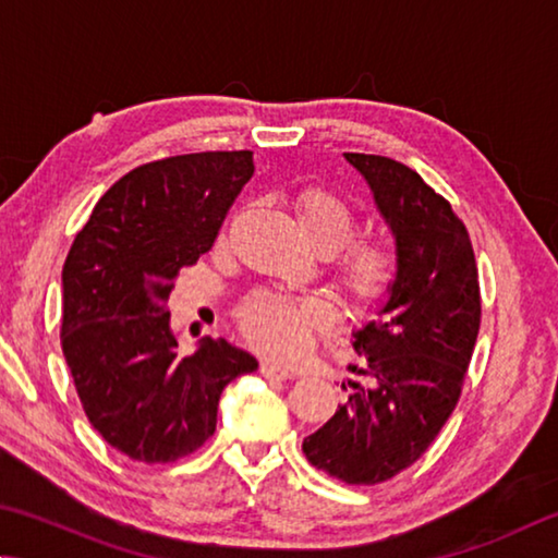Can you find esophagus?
I'll return each mask as SVG.
<instances>
[{"label":"esophagus","instance_id":"34e87169","mask_svg":"<svg viewBox=\"0 0 558 558\" xmlns=\"http://www.w3.org/2000/svg\"><path fill=\"white\" fill-rule=\"evenodd\" d=\"M262 375L264 377H269V379H291L294 377L296 373L291 367H287V365H281V363H277V360H262Z\"/></svg>","mask_w":558,"mask_h":558}]
</instances>
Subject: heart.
<instances>
[{"instance_id":"b5f03b06","label":"heart","mask_w":558,"mask_h":558,"mask_svg":"<svg viewBox=\"0 0 558 558\" xmlns=\"http://www.w3.org/2000/svg\"><path fill=\"white\" fill-rule=\"evenodd\" d=\"M294 215L304 238L318 252L345 247L357 228V210L343 195L311 185L296 193ZM399 277V257L385 240L350 244L338 262V279L357 308L377 306ZM328 324V306L318 299H289L264 294L242 308V328L259 348L279 355H296L314 328Z\"/></svg>"}]
</instances>
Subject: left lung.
Here are the masks:
<instances>
[{
    "mask_svg": "<svg viewBox=\"0 0 558 558\" xmlns=\"http://www.w3.org/2000/svg\"><path fill=\"white\" fill-rule=\"evenodd\" d=\"M345 161L392 232L399 277L377 316L353 330L365 357L357 375L369 383L348 379V399L304 438V453L348 485H377L422 458L453 414L481 328V287L451 203L387 156L345 154Z\"/></svg>",
    "mask_w": 558,
    "mask_h": 558,
    "instance_id": "left-lung-1",
    "label": "left lung"
}]
</instances>
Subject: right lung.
<instances>
[{
    "instance_id": "obj_1",
    "label": "right lung",
    "mask_w": 558,
    "mask_h": 558,
    "mask_svg": "<svg viewBox=\"0 0 558 558\" xmlns=\"http://www.w3.org/2000/svg\"><path fill=\"white\" fill-rule=\"evenodd\" d=\"M252 151H203L136 166L107 191L63 264L65 363L90 424L142 463H173L215 432L222 389L259 367L205 338L179 353L169 294L213 247Z\"/></svg>"
}]
</instances>
